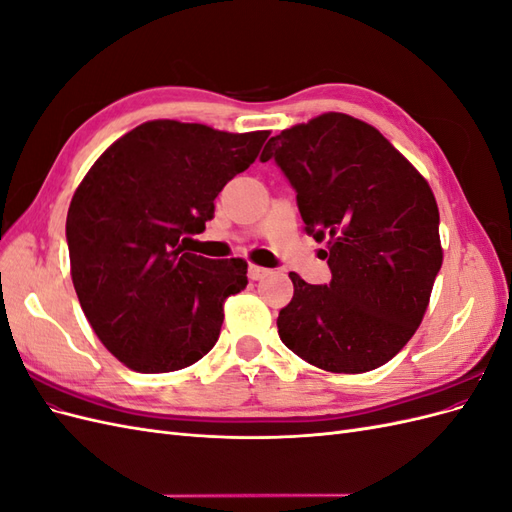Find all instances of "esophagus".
<instances>
[{"mask_svg":"<svg viewBox=\"0 0 512 512\" xmlns=\"http://www.w3.org/2000/svg\"><path fill=\"white\" fill-rule=\"evenodd\" d=\"M271 271L265 269V267H256V265H250V269H247V275H250V280L258 282L262 280V277H267Z\"/></svg>","mask_w":512,"mask_h":512,"instance_id":"obj_1","label":"esophagus"}]
</instances>
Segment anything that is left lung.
Wrapping results in <instances>:
<instances>
[{"label": "left lung", "mask_w": 512, "mask_h": 512, "mask_svg": "<svg viewBox=\"0 0 512 512\" xmlns=\"http://www.w3.org/2000/svg\"><path fill=\"white\" fill-rule=\"evenodd\" d=\"M305 232L327 241L329 284L290 273L294 297L277 318L280 339L335 374L371 371L404 348L442 267L440 213L418 170L367 123L327 113L271 136Z\"/></svg>", "instance_id": "1"}]
</instances>
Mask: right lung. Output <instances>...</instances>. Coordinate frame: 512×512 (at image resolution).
Segmentation results:
<instances>
[{"label":"right lung","mask_w":512,"mask_h":512,"mask_svg":"<svg viewBox=\"0 0 512 512\" xmlns=\"http://www.w3.org/2000/svg\"><path fill=\"white\" fill-rule=\"evenodd\" d=\"M269 132L147 121L108 147L66 220L72 282L100 342L141 374L196 363L215 346L224 301L247 284L241 258L185 252L213 200L250 166Z\"/></svg>","instance_id":"1"}]
</instances>
